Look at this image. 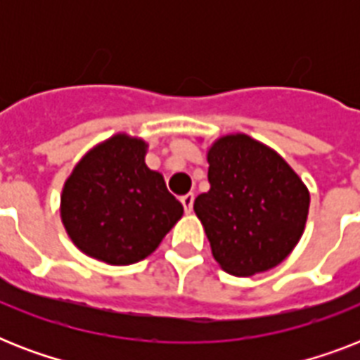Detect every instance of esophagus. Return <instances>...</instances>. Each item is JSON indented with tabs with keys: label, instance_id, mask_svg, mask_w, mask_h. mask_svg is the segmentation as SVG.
Wrapping results in <instances>:
<instances>
[{
	"label": "esophagus",
	"instance_id": "34e87169",
	"mask_svg": "<svg viewBox=\"0 0 360 360\" xmlns=\"http://www.w3.org/2000/svg\"><path fill=\"white\" fill-rule=\"evenodd\" d=\"M181 203H183V207H185V213H191L192 205H194V194L188 192L185 196H181Z\"/></svg>",
	"mask_w": 360,
	"mask_h": 360
}]
</instances>
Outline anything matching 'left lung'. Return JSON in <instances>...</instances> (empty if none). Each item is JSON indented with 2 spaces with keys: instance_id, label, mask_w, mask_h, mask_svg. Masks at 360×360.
I'll return each mask as SVG.
<instances>
[{
  "instance_id": "left-lung-1",
  "label": "left lung",
  "mask_w": 360,
  "mask_h": 360,
  "mask_svg": "<svg viewBox=\"0 0 360 360\" xmlns=\"http://www.w3.org/2000/svg\"><path fill=\"white\" fill-rule=\"evenodd\" d=\"M209 192L194 211L226 273L250 276L278 265L301 239L310 194L284 158L245 134L207 153Z\"/></svg>"
}]
</instances>
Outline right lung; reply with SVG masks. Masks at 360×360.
Masks as SVG:
<instances>
[{"label":"right lung","mask_w":360,"mask_h":360,"mask_svg":"<svg viewBox=\"0 0 360 360\" xmlns=\"http://www.w3.org/2000/svg\"><path fill=\"white\" fill-rule=\"evenodd\" d=\"M146 143L117 134L82 158L61 196V220L84 254L130 265L151 254L183 205L146 166Z\"/></svg>","instance_id":"obj_1"}]
</instances>
